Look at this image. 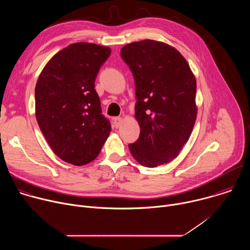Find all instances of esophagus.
Wrapping results in <instances>:
<instances>
[{
	"mask_svg": "<svg viewBox=\"0 0 250 250\" xmlns=\"http://www.w3.org/2000/svg\"><path fill=\"white\" fill-rule=\"evenodd\" d=\"M123 124V119L120 117H117L114 119V125L116 127H119Z\"/></svg>",
	"mask_w": 250,
	"mask_h": 250,
	"instance_id": "esophagus-1",
	"label": "esophagus"
}]
</instances>
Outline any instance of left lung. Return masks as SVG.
Here are the masks:
<instances>
[{
  "label": "left lung",
  "mask_w": 250,
  "mask_h": 250,
  "mask_svg": "<svg viewBox=\"0 0 250 250\" xmlns=\"http://www.w3.org/2000/svg\"><path fill=\"white\" fill-rule=\"evenodd\" d=\"M121 56L134 78V117L140 126L130 153L142 166L166 164L179 155L197 119L195 75L185 57L162 42L126 44Z\"/></svg>",
  "instance_id": "8db88e82"
}]
</instances>
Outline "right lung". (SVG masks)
I'll list each match as a JSON object with an SVG mask.
<instances>
[{"label": "right lung", "instance_id": "add662e5", "mask_svg": "<svg viewBox=\"0 0 250 250\" xmlns=\"http://www.w3.org/2000/svg\"><path fill=\"white\" fill-rule=\"evenodd\" d=\"M111 51L95 43H72L53 55L39 76L35 117L53 152L67 163L93 161L112 130L95 90Z\"/></svg>", "mask_w": 250, "mask_h": 250}]
</instances>
